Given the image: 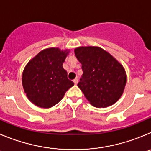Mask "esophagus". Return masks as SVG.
Segmentation results:
<instances>
[{"instance_id":"1","label":"esophagus","mask_w":151,"mask_h":151,"mask_svg":"<svg viewBox=\"0 0 151 151\" xmlns=\"http://www.w3.org/2000/svg\"><path fill=\"white\" fill-rule=\"evenodd\" d=\"M73 81H74V84H75V85H77V84L78 83V79H77V78L74 79V80H73Z\"/></svg>"}]
</instances>
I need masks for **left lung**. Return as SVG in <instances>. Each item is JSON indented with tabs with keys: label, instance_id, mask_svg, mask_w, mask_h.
Segmentation results:
<instances>
[{
	"label": "left lung",
	"instance_id": "obj_1",
	"mask_svg": "<svg viewBox=\"0 0 151 151\" xmlns=\"http://www.w3.org/2000/svg\"><path fill=\"white\" fill-rule=\"evenodd\" d=\"M74 53L83 71L77 86L90 104L98 108L113 105L122 97L126 86L123 65L97 46L76 47Z\"/></svg>",
	"mask_w": 151,
	"mask_h": 151
}]
</instances>
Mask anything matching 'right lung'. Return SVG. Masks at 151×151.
<instances>
[{
  "instance_id": "1",
  "label": "right lung",
  "mask_w": 151,
  "mask_h": 151,
  "mask_svg": "<svg viewBox=\"0 0 151 151\" xmlns=\"http://www.w3.org/2000/svg\"><path fill=\"white\" fill-rule=\"evenodd\" d=\"M70 50L49 47L31 59L22 73V86L30 102L41 108L58 104L74 86L63 64Z\"/></svg>"
}]
</instances>
